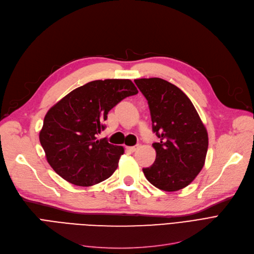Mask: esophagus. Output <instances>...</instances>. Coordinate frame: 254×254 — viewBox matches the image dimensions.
<instances>
[{
	"instance_id": "esophagus-1",
	"label": "esophagus",
	"mask_w": 254,
	"mask_h": 254,
	"mask_svg": "<svg viewBox=\"0 0 254 254\" xmlns=\"http://www.w3.org/2000/svg\"><path fill=\"white\" fill-rule=\"evenodd\" d=\"M138 147H139L138 145H137V146H130V147H127V149L128 151H130V152H135V151L138 149Z\"/></svg>"
}]
</instances>
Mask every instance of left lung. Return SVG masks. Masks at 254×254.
<instances>
[{
    "label": "left lung",
    "instance_id": "left-lung-1",
    "mask_svg": "<svg viewBox=\"0 0 254 254\" xmlns=\"http://www.w3.org/2000/svg\"><path fill=\"white\" fill-rule=\"evenodd\" d=\"M148 102L152 130L161 139L153 143V165L143 169L152 185L176 191L190 184L204 167L208 132L194 106L176 85L162 78L136 79Z\"/></svg>",
    "mask_w": 254,
    "mask_h": 254
}]
</instances>
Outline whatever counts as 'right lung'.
<instances>
[{"mask_svg": "<svg viewBox=\"0 0 254 254\" xmlns=\"http://www.w3.org/2000/svg\"><path fill=\"white\" fill-rule=\"evenodd\" d=\"M137 93L129 79L95 80L51 107L39 134L51 168L78 186H91L109 178L125 149L97 137L105 129L104 122L113 107Z\"/></svg>", "mask_w": 254, "mask_h": 254, "instance_id": "obj_1", "label": "right lung"}]
</instances>
